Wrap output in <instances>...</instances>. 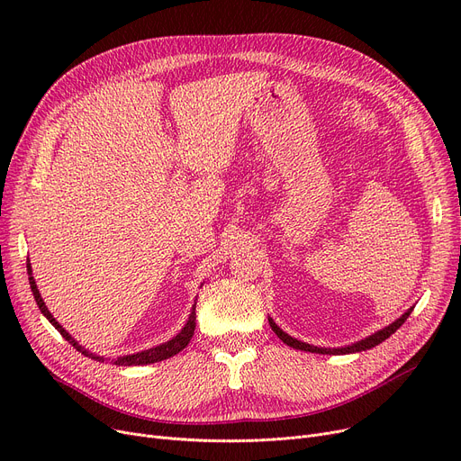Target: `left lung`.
<instances>
[{
  "instance_id": "8db88e82",
  "label": "left lung",
  "mask_w": 461,
  "mask_h": 461,
  "mask_svg": "<svg viewBox=\"0 0 461 461\" xmlns=\"http://www.w3.org/2000/svg\"><path fill=\"white\" fill-rule=\"evenodd\" d=\"M413 312V308H409L402 318H398L396 321H393L389 327H384V329H381V330H377V332H374L372 336H368V338H365V340H360V342H355V344H351V346H346V348H318V346H310V344H306V342H301V340H297V338H292L289 334H285L271 318H269V325H271V329L275 330V334L280 338V340L284 342V344H287L289 348H294V349H301V351H310V353H320V355H348V353H358V351H366V349H372V348H375V346H379L381 342H384L386 338H389L391 334H394L403 323H405V320L409 318V313Z\"/></svg>"
}]
</instances>
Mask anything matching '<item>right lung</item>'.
Instances as JSON below:
<instances>
[{"instance_id":"1","label":"right lung","mask_w":461,"mask_h":461,"mask_svg":"<svg viewBox=\"0 0 461 461\" xmlns=\"http://www.w3.org/2000/svg\"><path fill=\"white\" fill-rule=\"evenodd\" d=\"M28 275H30V285H32V292H33V297H35V303H37V306H39V310L42 312V316L50 321L59 332H61V336L65 338V340L72 346V348H77V351H80L82 355H86V357H89V358H95V360H99V362H104V360H108V358H104V357H99V355H95V353H91V351H87V349H84L75 338H72L58 321H56V318L52 316L50 313V310L46 308V304H44V301H42V297H41V294H39V289H37V284H35V278L32 276V263L28 261ZM194 329H196V304L192 306V312H190V316H188V321H186V325L181 329V332L177 334V336H174L172 340L169 342H164V344H160V346H157V348H151V349H145V351H140V353H134V355H123V357H117V358H113V365H117V366H140V365H153V362H158V360H164V358H169V357H174V355H177L179 351H183L186 346H188V342H190V338L194 336Z\"/></svg>"}]
</instances>
